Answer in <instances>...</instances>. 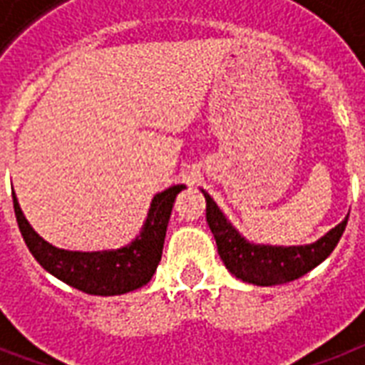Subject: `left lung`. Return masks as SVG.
<instances>
[{"mask_svg": "<svg viewBox=\"0 0 365 365\" xmlns=\"http://www.w3.org/2000/svg\"><path fill=\"white\" fill-rule=\"evenodd\" d=\"M205 196V219L217 242V251L225 267L236 278L255 285H279L301 278L312 268L326 261L343 236L349 215L343 222L310 245L293 247H272V245H253L240 236L225 215L219 211L209 194Z\"/></svg>", "mask_w": 365, "mask_h": 365, "instance_id": "8db88e82", "label": "left lung"}]
</instances>
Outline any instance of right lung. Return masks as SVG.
Instances as JSON below:
<instances>
[{"label": "right lung", "mask_w": 365, "mask_h": 365, "mask_svg": "<svg viewBox=\"0 0 365 365\" xmlns=\"http://www.w3.org/2000/svg\"><path fill=\"white\" fill-rule=\"evenodd\" d=\"M182 188H185L182 185L171 186L162 194L154 196L146 225L135 242L121 250L95 251V253L56 250L34 232L24 219L15 196H13V205H15L16 222L28 250L47 272L83 293L110 297V295H121L138 289L150 282L162 261L163 240H165L175 197Z\"/></svg>", "instance_id": "add662e5"}]
</instances>
